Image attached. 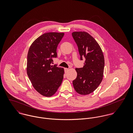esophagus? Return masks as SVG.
Returning <instances> with one entry per match:
<instances>
[{"label": "esophagus", "mask_w": 133, "mask_h": 133, "mask_svg": "<svg viewBox=\"0 0 133 133\" xmlns=\"http://www.w3.org/2000/svg\"><path fill=\"white\" fill-rule=\"evenodd\" d=\"M69 70V69H68V68H64V72H65V73H66L68 72Z\"/></svg>", "instance_id": "obj_1"}]
</instances>
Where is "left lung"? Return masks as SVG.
<instances>
[{
    "mask_svg": "<svg viewBox=\"0 0 133 133\" xmlns=\"http://www.w3.org/2000/svg\"><path fill=\"white\" fill-rule=\"evenodd\" d=\"M72 36L78 46L80 59H85L83 68L75 69L77 76L73 84L77 93L88 95L95 91L102 80L103 54L98 42L88 33L74 32Z\"/></svg>",
    "mask_w": 133,
    "mask_h": 133,
    "instance_id": "obj_1",
    "label": "left lung"
}]
</instances>
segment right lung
Masks as SVG:
<instances>
[{
    "label": "right lung",
    "instance_id": "right-lung-1",
    "mask_svg": "<svg viewBox=\"0 0 133 133\" xmlns=\"http://www.w3.org/2000/svg\"><path fill=\"white\" fill-rule=\"evenodd\" d=\"M64 33H46L31 45L27 56L26 72L35 90L45 97H51L60 86L64 73L62 68L51 65L57 57V48Z\"/></svg>",
    "mask_w": 133,
    "mask_h": 133
}]
</instances>
